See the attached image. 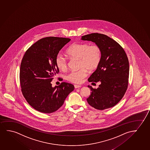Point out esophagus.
<instances>
[{
	"label": "esophagus",
	"mask_w": 150,
	"mask_h": 150,
	"mask_svg": "<svg viewBox=\"0 0 150 150\" xmlns=\"http://www.w3.org/2000/svg\"><path fill=\"white\" fill-rule=\"evenodd\" d=\"M74 86L75 88H80L81 86V85H74Z\"/></svg>",
	"instance_id": "obj_1"
}]
</instances>
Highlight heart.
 Listing matches in <instances>:
<instances>
[{"label":"heart","mask_w":150,"mask_h":150,"mask_svg":"<svg viewBox=\"0 0 150 150\" xmlns=\"http://www.w3.org/2000/svg\"><path fill=\"white\" fill-rule=\"evenodd\" d=\"M66 53L70 57L79 59L80 69L70 72L66 76L67 80L74 83H81L87 76V71H93L97 68L102 57V49L99 45H90L87 42H76L68 47ZM57 68L65 70L67 68V60L63 54H58L55 59Z\"/></svg>","instance_id":"b5f03b06"}]
</instances>
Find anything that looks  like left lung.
<instances>
[{
    "label": "left lung",
    "instance_id": "1",
    "mask_svg": "<svg viewBox=\"0 0 150 150\" xmlns=\"http://www.w3.org/2000/svg\"><path fill=\"white\" fill-rule=\"evenodd\" d=\"M81 40L91 41L102 49L101 61L88 79L89 82H100L98 88L91 89L88 103L97 110L112 108L120 101L127 91L129 76V62L127 54L118 42L98 33L82 36Z\"/></svg>",
    "mask_w": 150,
    "mask_h": 150
}]
</instances>
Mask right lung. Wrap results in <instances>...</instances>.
<instances>
[{
    "label": "right lung",
    "instance_id": "right-lung-1",
    "mask_svg": "<svg viewBox=\"0 0 150 150\" xmlns=\"http://www.w3.org/2000/svg\"><path fill=\"white\" fill-rule=\"evenodd\" d=\"M70 39L47 37L26 51L21 61L19 79L22 93L32 108L43 113H52L63 105L74 86L62 82L52 87L51 82L59 69L55 59Z\"/></svg>",
    "mask_w": 150,
    "mask_h": 150
}]
</instances>
